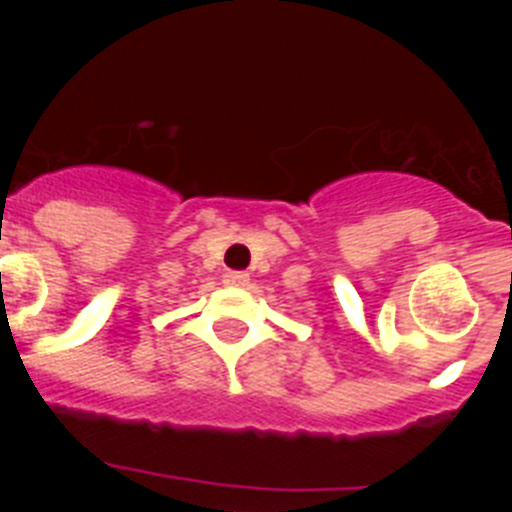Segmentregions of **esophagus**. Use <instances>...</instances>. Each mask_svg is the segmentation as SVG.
Wrapping results in <instances>:
<instances>
[{
	"label": "esophagus",
	"mask_w": 512,
	"mask_h": 512,
	"mask_svg": "<svg viewBox=\"0 0 512 512\" xmlns=\"http://www.w3.org/2000/svg\"><path fill=\"white\" fill-rule=\"evenodd\" d=\"M225 284H246L248 282V274L246 271H225Z\"/></svg>",
	"instance_id": "1"
}]
</instances>
